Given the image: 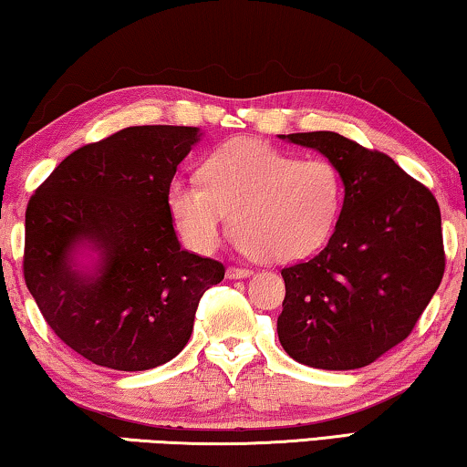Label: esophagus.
Segmentation results:
<instances>
[{
	"instance_id": "obj_1",
	"label": "esophagus",
	"mask_w": 467,
	"mask_h": 467,
	"mask_svg": "<svg viewBox=\"0 0 467 467\" xmlns=\"http://www.w3.org/2000/svg\"><path fill=\"white\" fill-rule=\"evenodd\" d=\"M252 275H254L252 270H247V268H234V266H231V268L226 270V276L233 278V281H234V278H249Z\"/></svg>"
}]
</instances>
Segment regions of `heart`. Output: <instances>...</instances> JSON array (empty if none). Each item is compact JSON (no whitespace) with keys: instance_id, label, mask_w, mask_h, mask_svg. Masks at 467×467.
<instances>
[{"instance_id":"b5f03b06","label":"heart","mask_w":467,"mask_h":467,"mask_svg":"<svg viewBox=\"0 0 467 467\" xmlns=\"http://www.w3.org/2000/svg\"><path fill=\"white\" fill-rule=\"evenodd\" d=\"M344 203V178L325 157L297 159L257 140L224 144L199 180L167 189L173 224L191 249L212 252L228 213L234 243L268 264L308 257L329 239Z\"/></svg>"}]
</instances>
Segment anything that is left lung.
I'll list each match as a JSON object with an SVG mask.
<instances>
[{"instance_id": "1", "label": "left lung", "mask_w": 467, "mask_h": 467, "mask_svg": "<svg viewBox=\"0 0 467 467\" xmlns=\"http://www.w3.org/2000/svg\"><path fill=\"white\" fill-rule=\"evenodd\" d=\"M321 152L344 178V203L321 254L283 268L278 342L297 363L350 371L399 346L444 273L441 210L384 152L336 131L281 134Z\"/></svg>"}]
</instances>
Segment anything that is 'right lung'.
I'll return each mask as SVG.
<instances>
[{
  "mask_svg": "<svg viewBox=\"0 0 467 467\" xmlns=\"http://www.w3.org/2000/svg\"><path fill=\"white\" fill-rule=\"evenodd\" d=\"M203 131L136 125L81 146L25 213V281L46 323L89 363L146 371L191 339L220 262L184 252L167 189Z\"/></svg>",
  "mask_w": 467,
  "mask_h": 467,
  "instance_id": "1",
  "label": "right lung"
}]
</instances>
